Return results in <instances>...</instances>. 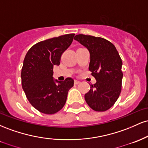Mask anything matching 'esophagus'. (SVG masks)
<instances>
[{"mask_svg":"<svg viewBox=\"0 0 148 148\" xmlns=\"http://www.w3.org/2000/svg\"><path fill=\"white\" fill-rule=\"evenodd\" d=\"M80 84V81H78V80H74V84L77 85V84Z\"/></svg>","mask_w":148,"mask_h":148,"instance_id":"esophagus-1","label":"esophagus"}]
</instances>
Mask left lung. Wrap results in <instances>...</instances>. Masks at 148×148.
Returning <instances> with one entry per match:
<instances>
[{"instance_id": "left-lung-1", "label": "left lung", "mask_w": 148, "mask_h": 148, "mask_svg": "<svg viewBox=\"0 0 148 148\" xmlns=\"http://www.w3.org/2000/svg\"><path fill=\"white\" fill-rule=\"evenodd\" d=\"M74 40L89 50V70L97 81L85 95L86 101L94 111H107L114 105L121 92V58L115 46L106 39L79 34Z\"/></svg>"}]
</instances>
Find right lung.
Masks as SVG:
<instances>
[{
  "label": "right lung",
  "instance_id": "add662e5",
  "mask_svg": "<svg viewBox=\"0 0 148 148\" xmlns=\"http://www.w3.org/2000/svg\"><path fill=\"white\" fill-rule=\"evenodd\" d=\"M75 34H67L35 44L25 55L21 69V84L29 102L45 114H54L63 108L74 80L67 78L56 84L53 66L59 65L62 53Z\"/></svg>",
  "mask_w": 148,
  "mask_h": 148
}]
</instances>
